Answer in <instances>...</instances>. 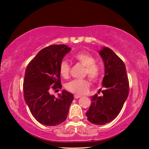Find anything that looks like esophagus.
Returning a JSON list of instances; mask_svg holds the SVG:
<instances>
[{"instance_id": "1", "label": "esophagus", "mask_w": 149, "mask_h": 149, "mask_svg": "<svg viewBox=\"0 0 149 149\" xmlns=\"http://www.w3.org/2000/svg\"><path fill=\"white\" fill-rule=\"evenodd\" d=\"M80 97H81V95H74V99H79V98H80Z\"/></svg>"}]
</instances>
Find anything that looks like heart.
Listing matches in <instances>:
<instances>
[{"label": "heart", "instance_id": "heart-1", "mask_svg": "<svg viewBox=\"0 0 149 149\" xmlns=\"http://www.w3.org/2000/svg\"><path fill=\"white\" fill-rule=\"evenodd\" d=\"M73 59L85 66V75H88L94 81H97L101 77L102 69L101 65L95 62V58L87 52H79L73 56ZM70 64L65 60H62L59 65V72L62 77L68 78L70 74ZM91 86L89 79H74L65 85L68 91L77 95L86 93Z\"/></svg>", "mask_w": 149, "mask_h": 149}]
</instances>
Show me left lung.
<instances>
[{
  "mask_svg": "<svg viewBox=\"0 0 149 149\" xmlns=\"http://www.w3.org/2000/svg\"><path fill=\"white\" fill-rule=\"evenodd\" d=\"M99 54L104 64L102 80L104 89L102 91V96L95 94L91 98V105L86 112V116L93 124L104 125L119 114L128 97L130 85L122 60L107 47H103Z\"/></svg>",
  "mask_w": 149,
  "mask_h": 149,
  "instance_id": "1",
  "label": "left lung"
}]
</instances>
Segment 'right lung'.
<instances>
[{
  "mask_svg": "<svg viewBox=\"0 0 149 149\" xmlns=\"http://www.w3.org/2000/svg\"><path fill=\"white\" fill-rule=\"evenodd\" d=\"M71 48L50 45L40 50L27 65L24 80V97L35 120L49 126L59 125L66 119L74 96L63 90L58 98L50 90L61 89L59 65Z\"/></svg>",
  "mask_w": 149,
  "mask_h": 149,
  "instance_id": "obj_1",
  "label": "right lung"
}]
</instances>
